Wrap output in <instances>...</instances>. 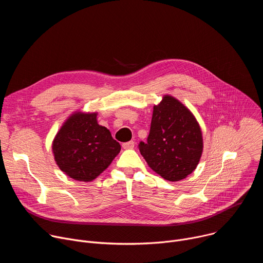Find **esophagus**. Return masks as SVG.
I'll list each match as a JSON object with an SVG mask.
<instances>
[{
  "label": "esophagus",
  "mask_w": 263,
  "mask_h": 263,
  "mask_svg": "<svg viewBox=\"0 0 263 263\" xmlns=\"http://www.w3.org/2000/svg\"><path fill=\"white\" fill-rule=\"evenodd\" d=\"M122 145H123V147H124L125 149H130V148H133V147H134V141L124 142Z\"/></svg>",
  "instance_id": "34e87169"
}]
</instances>
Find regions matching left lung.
Listing matches in <instances>:
<instances>
[{"label":"left lung","mask_w":263,"mask_h":263,"mask_svg":"<svg viewBox=\"0 0 263 263\" xmlns=\"http://www.w3.org/2000/svg\"><path fill=\"white\" fill-rule=\"evenodd\" d=\"M139 152L147 165L167 181H180L192 174L203 152L201 128L192 112L181 102L164 96L154 106L146 142Z\"/></svg>","instance_id":"left-lung-1"}]
</instances>
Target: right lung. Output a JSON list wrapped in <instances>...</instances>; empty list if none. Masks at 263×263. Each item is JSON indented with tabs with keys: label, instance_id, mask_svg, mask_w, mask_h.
<instances>
[{
	"label": "right lung",
	"instance_id": "obj_1",
	"mask_svg": "<svg viewBox=\"0 0 263 263\" xmlns=\"http://www.w3.org/2000/svg\"><path fill=\"white\" fill-rule=\"evenodd\" d=\"M121 144L110 131L100 126L97 114L76 112L63 124L53 141L54 158L70 178L89 182L116 158Z\"/></svg>",
	"mask_w": 263,
	"mask_h": 263
}]
</instances>
